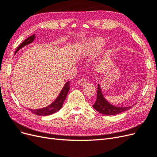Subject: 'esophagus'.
Listing matches in <instances>:
<instances>
[{
    "mask_svg": "<svg viewBox=\"0 0 157 157\" xmlns=\"http://www.w3.org/2000/svg\"><path fill=\"white\" fill-rule=\"evenodd\" d=\"M78 84L80 86H82V85H84L86 84V80L84 78H82L78 80Z\"/></svg>",
    "mask_w": 157,
    "mask_h": 157,
    "instance_id": "obj_1",
    "label": "esophagus"
}]
</instances>
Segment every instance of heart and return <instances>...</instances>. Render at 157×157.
Here are the masks:
<instances>
[{
	"mask_svg": "<svg viewBox=\"0 0 157 157\" xmlns=\"http://www.w3.org/2000/svg\"><path fill=\"white\" fill-rule=\"evenodd\" d=\"M105 44V40L103 38L96 37L88 39L84 41L80 45L78 48V54L79 56L85 57L94 54L96 52L100 51ZM109 48L105 49L108 51Z\"/></svg>",
	"mask_w": 157,
	"mask_h": 157,
	"instance_id": "heart-1",
	"label": "heart"
}]
</instances>
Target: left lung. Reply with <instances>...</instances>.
<instances>
[{
	"label": "left lung",
	"instance_id": "left-lung-1",
	"mask_svg": "<svg viewBox=\"0 0 157 157\" xmlns=\"http://www.w3.org/2000/svg\"><path fill=\"white\" fill-rule=\"evenodd\" d=\"M134 105L129 107H117L113 105L107 101L102 94L101 89L99 84H98V92L96 101L93 105L95 110L101 114L105 115H118L121 113L128 111Z\"/></svg>",
	"mask_w": 157,
	"mask_h": 157
}]
</instances>
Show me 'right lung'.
<instances>
[{
    "label": "right lung",
    "mask_w": 157,
    "mask_h": 157,
    "mask_svg": "<svg viewBox=\"0 0 157 157\" xmlns=\"http://www.w3.org/2000/svg\"><path fill=\"white\" fill-rule=\"evenodd\" d=\"M35 37L36 36L35 35H33L32 36L28 37L27 39H25L20 46H19V47L15 52V54H16L19 50L21 49L22 48H23L24 46L32 43V42L34 41ZM70 82H71L70 81H68L65 84L64 86L63 87L62 90H61L58 96L56 98V99L50 104V105L39 109H29V110L33 114L37 115L39 116L50 115L56 113L57 111H58L59 109L62 107L65 99L67 96L68 92L69 91Z\"/></svg>",
    "instance_id": "1"
}]
</instances>
